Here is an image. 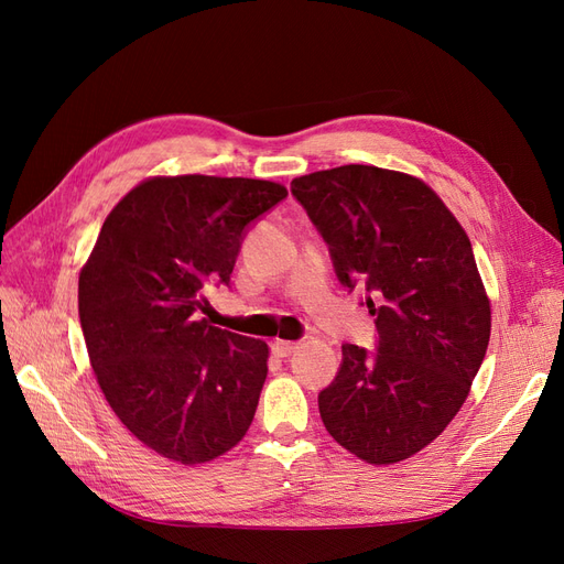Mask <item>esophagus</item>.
I'll return each mask as SVG.
<instances>
[{"instance_id": "1", "label": "esophagus", "mask_w": 564, "mask_h": 564, "mask_svg": "<svg viewBox=\"0 0 564 564\" xmlns=\"http://www.w3.org/2000/svg\"><path fill=\"white\" fill-rule=\"evenodd\" d=\"M299 348V344H292V340H272V352L278 357H289Z\"/></svg>"}]
</instances>
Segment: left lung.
Listing matches in <instances>:
<instances>
[{
    "instance_id": "left-lung-1",
    "label": "left lung",
    "mask_w": 564,
    "mask_h": 564,
    "mask_svg": "<svg viewBox=\"0 0 564 564\" xmlns=\"http://www.w3.org/2000/svg\"><path fill=\"white\" fill-rule=\"evenodd\" d=\"M292 195L377 317V350L344 344L317 395L324 429L367 464H398L447 429L485 360L491 313L470 240L429 185L388 169L315 172Z\"/></svg>"
}]
</instances>
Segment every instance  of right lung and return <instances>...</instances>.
<instances>
[{"instance_id": "add662e5", "label": "right lung", "mask_w": 564, "mask_h": 564, "mask_svg": "<svg viewBox=\"0 0 564 564\" xmlns=\"http://www.w3.org/2000/svg\"><path fill=\"white\" fill-rule=\"evenodd\" d=\"M286 197L256 178H150L106 218L79 275V322L100 390L131 435L181 464L245 437L268 346L199 317L230 284L251 224Z\"/></svg>"}]
</instances>
